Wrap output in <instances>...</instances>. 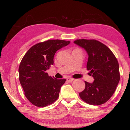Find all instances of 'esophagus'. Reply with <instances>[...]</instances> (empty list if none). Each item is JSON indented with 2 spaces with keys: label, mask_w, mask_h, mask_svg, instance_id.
Masks as SVG:
<instances>
[{
  "label": "esophagus",
  "mask_w": 130,
  "mask_h": 130,
  "mask_svg": "<svg viewBox=\"0 0 130 130\" xmlns=\"http://www.w3.org/2000/svg\"><path fill=\"white\" fill-rule=\"evenodd\" d=\"M67 81L68 82H69V83H72V81H73V80H74V79L73 78H68L67 79Z\"/></svg>",
  "instance_id": "1"
}]
</instances>
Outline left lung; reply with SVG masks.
I'll return each mask as SVG.
<instances>
[{
  "mask_svg": "<svg viewBox=\"0 0 130 130\" xmlns=\"http://www.w3.org/2000/svg\"><path fill=\"white\" fill-rule=\"evenodd\" d=\"M74 43L87 52L88 55L87 68L91 70L89 74L94 78L92 83L85 81V89L79 95L88 104H104L112 96L119 82L117 59L111 50L99 41L82 39L74 41Z\"/></svg>",
  "mask_w": 130,
  "mask_h": 130,
  "instance_id": "1",
  "label": "left lung"
}]
</instances>
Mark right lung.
Listing matches in <instances>:
<instances>
[{
    "instance_id": "right-lung-1",
    "label": "right lung",
    "mask_w": 130,
    "mask_h": 130,
    "mask_svg": "<svg viewBox=\"0 0 130 130\" xmlns=\"http://www.w3.org/2000/svg\"><path fill=\"white\" fill-rule=\"evenodd\" d=\"M70 43L57 39L37 43L23 57L19 67V81L26 98L36 106L52 104L59 97L66 80L49 76L46 70L54 63L56 52Z\"/></svg>"
}]
</instances>
